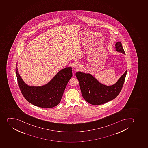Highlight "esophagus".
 I'll return each instance as SVG.
<instances>
[{
	"label": "esophagus",
	"instance_id": "1",
	"mask_svg": "<svg viewBox=\"0 0 148 148\" xmlns=\"http://www.w3.org/2000/svg\"><path fill=\"white\" fill-rule=\"evenodd\" d=\"M80 66H81V65L80 64H79V63H76L74 66L75 68H76V69H79Z\"/></svg>",
	"mask_w": 148,
	"mask_h": 148
}]
</instances>
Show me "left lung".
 <instances>
[{"label": "left lung", "mask_w": 148, "mask_h": 148, "mask_svg": "<svg viewBox=\"0 0 148 148\" xmlns=\"http://www.w3.org/2000/svg\"><path fill=\"white\" fill-rule=\"evenodd\" d=\"M116 50L125 54L121 42L115 44ZM127 71L119 77L117 82L111 85L107 86L99 82L93 75L81 71L76 72L79 80L82 95L84 99L90 104L99 105L107 103L114 99L122 89Z\"/></svg>", "instance_id": "left-lung-1"}]
</instances>
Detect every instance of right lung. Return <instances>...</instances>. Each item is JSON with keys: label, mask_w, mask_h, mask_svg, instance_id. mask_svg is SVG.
Returning a JSON list of instances; mask_svg holds the SVG:
<instances>
[{"label": "right lung", "mask_w": 148, "mask_h": 148, "mask_svg": "<svg viewBox=\"0 0 148 148\" xmlns=\"http://www.w3.org/2000/svg\"><path fill=\"white\" fill-rule=\"evenodd\" d=\"M16 74L18 84L23 96L27 101L35 106L43 108L54 107L60 103L66 85L72 76V68L61 69L50 82L40 86L28 85L24 82L18 71Z\"/></svg>", "instance_id": "right-lung-1"}]
</instances>
